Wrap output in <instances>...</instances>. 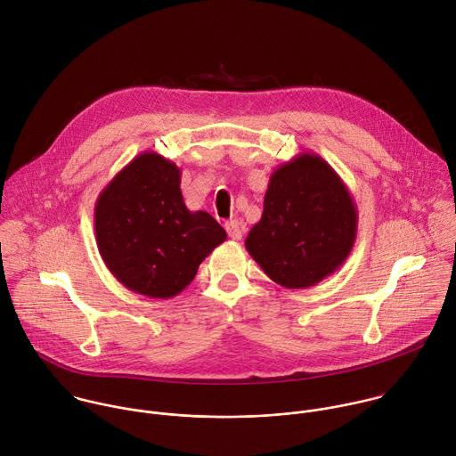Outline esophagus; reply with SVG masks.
<instances>
[{
  "mask_svg": "<svg viewBox=\"0 0 456 456\" xmlns=\"http://www.w3.org/2000/svg\"><path fill=\"white\" fill-rule=\"evenodd\" d=\"M243 229H245V227H243V224H241L240 220H231V222L225 224V231H227L229 238L234 240V241H240V240H241Z\"/></svg>",
  "mask_w": 456,
  "mask_h": 456,
  "instance_id": "1",
  "label": "esophagus"
}]
</instances>
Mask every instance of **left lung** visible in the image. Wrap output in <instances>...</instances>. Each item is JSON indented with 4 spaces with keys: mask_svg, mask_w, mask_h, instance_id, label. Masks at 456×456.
<instances>
[{
    "mask_svg": "<svg viewBox=\"0 0 456 456\" xmlns=\"http://www.w3.org/2000/svg\"><path fill=\"white\" fill-rule=\"evenodd\" d=\"M357 208L339 174L314 152H302L270 175L261 220L245 247L261 270L288 289L332 275L357 238Z\"/></svg>",
    "mask_w": 456,
    "mask_h": 456,
    "instance_id": "left-lung-1",
    "label": "left lung"
}]
</instances>
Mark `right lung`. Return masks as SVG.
I'll list each match as a JSON object with an SVG mask.
<instances>
[{"instance_id":"right-lung-1","label":"right lung","mask_w":456,"mask_h":456,"mask_svg":"<svg viewBox=\"0 0 456 456\" xmlns=\"http://www.w3.org/2000/svg\"><path fill=\"white\" fill-rule=\"evenodd\" d=\"M94 227L111 275L127 289L161 300L179 295L227 240L209 213L186 208L179 167L152 151L138 154L102 188Z\"/></svg>"}]
</instances>
